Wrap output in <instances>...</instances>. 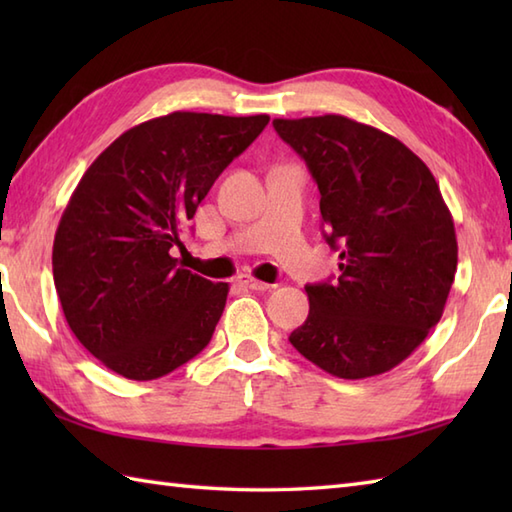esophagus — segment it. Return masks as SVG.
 Returning <instances> with one entry per match:
<instances>
[{
  "mask_svg": "<svg viewBox=\"0 0 512 512\" xmlns=\"http://www.w3.org/2000/svg\"><path fill=\"white\" fill-rule=\"evenodd\" d=\"M237 284H242V286H246L250 290H268V288H273L270 284H266V281H259L255 277H250V275H239L237 277Z\"/></svg>",
  "mask_w": 512,
  "mask_h": 512,
  "instance_id": "obj_1",
  "label": "esophagus"
}]
</instances>
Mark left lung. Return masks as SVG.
I'll return each instance as SVG.
<instances>
[{
	"mask_svg": "<svg viewBox=\"0 0 512 512\" xmlns=\"http://www.w3.org/2000/svg\"><path fill=\"white\" fill-rule=\"evenodd\" d=\"M317 182L339 279L306 286L295 350L332 376L389 372L438 325L458 268V239L429 167L398 138L341 114L275 118Z\"/></svg>",
	"mask_w": 512,
	"mask_h": 512,
	"instance_id": "8db88e82",
	"label": "left lung"
}]
</instances>
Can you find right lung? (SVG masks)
<instances>
[{
  "instance_id": "obj_1",
  "label": "right lung",
  "mask_w": 512,
  "mask_h": 512,
  "mask_svg": "<svg viewBox=\"0 0 512 512\" xmlns=\"http://www.w3.org/2000/svg\"><path fill=\"white\" fill-rule=\"evenodd\" d=\"M268 121L200 112L151 118L83 173L54 235L52 275L70 330L107 369L154 380L209 345L228 284L182 268L171 248Z\"/></svg>"
}]
</instances>
